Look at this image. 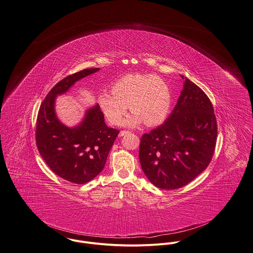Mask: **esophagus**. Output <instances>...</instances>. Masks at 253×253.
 Listing matches in <instances>:
<instances>
[{
    "mask_svg": "<svg viewBox=\"0 0 253 253\" xmlns=\"http://www.w3.org/2000/svg\"><path fill=\"white\" fill-rule=\"evenodd\" d=\"M129 133V131H120V133H119V136L120 137H122V136H124V135H126V134H128Z\"/></svg>",
    "mask_w": 253,
    "mask_h": 253,
    "instance_id": "1",
    "label": "esophagus"
}]
</instances>
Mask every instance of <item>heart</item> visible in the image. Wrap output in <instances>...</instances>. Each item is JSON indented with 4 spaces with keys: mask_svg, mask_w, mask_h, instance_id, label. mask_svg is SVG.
Masks as SVG:
<instances>
[{
    "mask_svg": "<svg viewBox=\"0 0 253 253\" xmlns=\"http://www.w3.org/2000/svg\"><path fill=\"white\" fill-rule=\"evenodd\" d=\"M110 93H101L98 103L104 117L112 125H119L127 107L133 112L123 124L147 126L160 123L171 106V93L163 79L155 74H129L117 79Z\"/></svg>",
    "mask_w": 253,
    "mask_h": 253,
    "instance_id": "b5f03b06",
    "label": "heart"
}]
</instances>
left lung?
<instances>
[{
	"label": "left lung",
	"instance_id": "left-lung-1",
	"mask_svg": "<svg viewBox=\"0 0 253 253\" xmlns=\"http://www.w3.org/2000/svg\"><path fill=\"white\" fill-rule=\"evenodd\" d=\"M184 88L166 121L144 134L139 157L152 184L175 190L192 182L210 163L217 122L212 103L195 83L181 75Z\"/></svg>",
	"mask_w": 253,
	"mask_h": 253
}]
</instances>
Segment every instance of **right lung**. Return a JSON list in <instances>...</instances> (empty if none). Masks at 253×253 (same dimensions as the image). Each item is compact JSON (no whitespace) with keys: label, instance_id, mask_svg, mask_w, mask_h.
<instances>
[{"label":"right lung","instance_id":"right-lung-1","mask_svg":"<svg viewBox=\"0 0 253 253\" xmlns=\"http://www.w3.org/2000/svg\"><path fill=\"white\" fill-rule=\"evenodd\" d=\"M99 70L88 68L63 78L49 92L38 112V151L54 174L73 184L88 183L101 173L119 131L105 125L99 104L86 111L80 124L69 128L58 120L54 101L75 82Z\"/></svg>","mask_w":253,"mask_h":253}]
</instances>
